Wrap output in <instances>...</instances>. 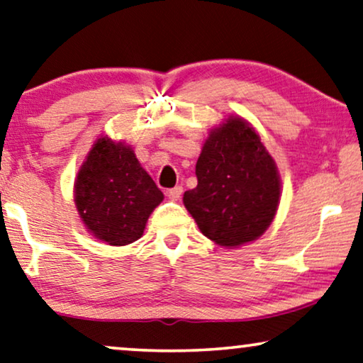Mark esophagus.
<instances>
[{
  "label": "esophagus",
  "instance_id": "esophagus-1",
  "mask_svg": "<svg viewBox=\"0 0 363 363\" xmlns=\"http://www.w3.org/2000/svg\"><path fill=\"white\" fill-rule=\"evenodd\" d=\"M181 196H182V186H176L167 191V197H169L171 201H179Z\"/></svg>",
  "mask_w": 363,
  "mask_h": 363
}]
</instances>
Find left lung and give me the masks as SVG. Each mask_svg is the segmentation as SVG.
I'll list each match as a JSON object with an SVG mask.
<instances>
[{
	"label": "left lung",
	"mask_w": 363,
	"mask_h": 363,
	"mask_svg": "<svg viewBox=\"0 0 363 363\" xmlns=\"http://www.w3.org/2000/svg\"><path fill=\"white\" fill-rule=\"evenodd\" d=\"M197 187L184 206L201 232L225 248L253 242L277 216L281 181L248 121L230 116L212 130L196 164Z\"/></svg>",
	"instance_id": "obj_1"
}]
</instances>
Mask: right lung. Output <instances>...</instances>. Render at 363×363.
Instances as JSON below:
<instances>
[{
    "mask_svg": "<svg viewBox=\"0 0 363 363\" xmlns=\"http://www.w3.org/2000/svg\"><path fill=\"white\" fill-rule=\"evenodd\" d=\"M162 199L131 147L108 136L95 141L75 179L82 222L94 237L113 247L136 242Z\"/></svg>",
    "mask_w": 363,
    "mask_h": 363,
    "instance_id": "1",
    "label": "right lung"
}]
</instances>
